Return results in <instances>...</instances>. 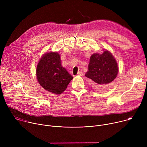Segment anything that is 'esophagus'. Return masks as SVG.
Masks as SVG:
<instances>
[{"instance_id": "34e87169", "label": "esophagus", "mask_w": 147, "mask_h": 147, "mask_svg": "<svg viewBox=\"0 0 147 147\" xmlns=\"http://www.w3.org/2000/svg\"><path fill=\"white\" fill-rule=\"evenodd\" d=\"M82 74H83V73H82L81 71H78V74H77L78 76H82Z\"/></svg>"}]
</instances>
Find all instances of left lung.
Here are the masks:
<instances>
[{"mask_svg":"<svg viewBox=\"0 0 147 147\" xmlns=\"http://www.w3.org/2000/svg\"><path fill=\"white\" fill-rule=\"evenodd\" d=\"M117 61L113 55L106 50L90 57L88 71L85 76L91 80V85L98 90L109 88L118 73Z\"/></svg>","mask_w":147,"mask_h":147,"instance_id":"8db88e82","label":"left lung"}]
</instances>
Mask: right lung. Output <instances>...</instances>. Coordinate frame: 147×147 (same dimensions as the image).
<instances>
[{"instance_id":"obj_1","label":"right lung","mask_w":147,"mask_h":147,"mask_svg":"<svg viewBox=\"0 0 147 147\" xmlns=\"http://www.w3.org/2000/svg\"><path fill=\"white\" fill-rule=\"evenodd\" d=\"M36 74L40 86L57 95L66 90L73 78L66 69L61 66L60 55L52 52L42 56L36 67Z\"/></svg>"}]
</instances>
